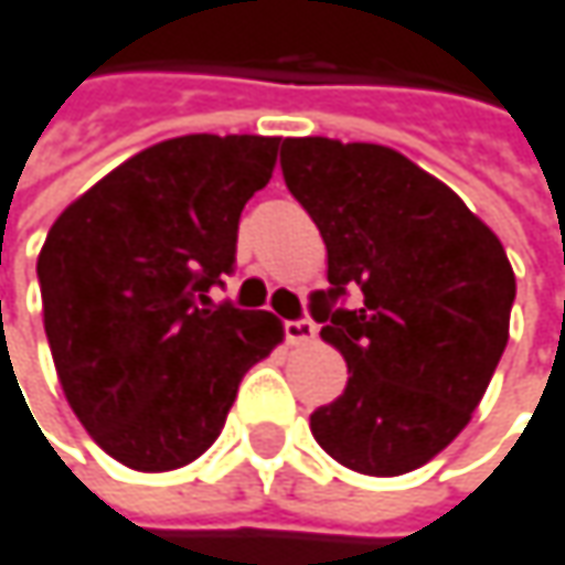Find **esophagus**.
<instances>
[{"label": "esophagus", "instance_id": "esophagus-1", "mask_svg": "<svg viewBox=\"0 0 565 565\" xmlns=\"http://www.w3.org/2000/svg\"><path fill=\"white\" fill-rule=\"evenodd\" d=\"M284 335L290 345H307L316 339V326L310 319H297V322H284Z\"/></svg>", "mask_w": 565, "mask_h": 565}]
</instances>
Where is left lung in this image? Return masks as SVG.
<instances>
[{"instance_id":"1","label":"left lung","mask_w":565,"mask_h":565,"mask_svg":"<svg viewBox=\"0 0 565 565\" xmlns=\"http://www.w3.org/2000/svg\"><path fill=\"white\" fill-rule=\"evenodd\" d=\"M281 172L319 226L322 342L345 393L310 415L332 460L364 477L418 470L467 428L509 345L514 271L499 236L448 184L381 143L287 137ZM358 286L365 303L334 310Z\"/></svg>"}]
</instances>
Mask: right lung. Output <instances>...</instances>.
Segmentation results:
<instances>
[{"instance_id":"add662e5","label":"right lung","mask_w":565,"mask_h":565,"mask_svg":"<svg viewBox=\"0 0 565 565\" xmlns=\"http://www.w3.org/2000/svg\"><path fill=\"white\" fill-rule=\"evenodd\" d=\"M281 137L188 134L79 194L38 255L44 329L70 409L117 463L166 473L211 448L243 374L284 342L278 316L214 307L239 214Z\"/></svg>"}]
</instances>
